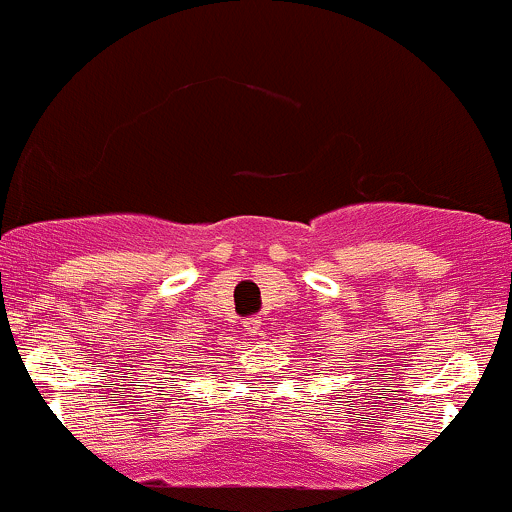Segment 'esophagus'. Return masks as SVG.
Wrapping results in <instances>:
<instances>
[{"label": "esophagus", "mask_w": 512, "mask_h": 512, "mask_svg": "<svg viewBox=\"0 0 512 512\" xmlns=\"http://www.w3.org/2000/svg\"><path fill=\"white\" fill-rule=\"evenodd\" d=\"M244 332L249 334V337H256V334H261V320H258V317H246Z\"/></svg>", "instance_id": "obj_1"}]
</instances>
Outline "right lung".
<instances>
[{
  "instance_id": "1",
  "label": "right lung",
  "mask_w": 512,
  "mask_h": 512,
  "mask_svg": "<svg viewBox=\"0 0 512 512\" xmlns=\"http://www.w3.org/2000/svg\"><path fill=\"white\" fill-rule=\"evenodd\" d=\"M192 364H195V361H192V351H190V354L175 356V359H163V368H168L166 378H168L170 383L180 381V379L177 378L178 375H180L181 378H188L190 373H192V368H195Z\"/></svg>"
}]
</instances>
